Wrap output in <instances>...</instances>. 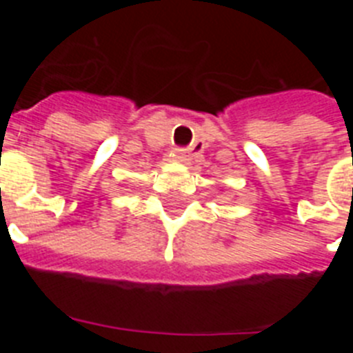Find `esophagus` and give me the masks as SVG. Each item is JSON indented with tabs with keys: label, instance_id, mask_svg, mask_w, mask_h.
Returning a JSON list of instances; mask_svg holds the SVG:
<instances>
[{
	"label": "esophagus",
	"instance_id": "obj_1",
	"mask_svg": "<svg viewBox=\"0 0 353 353\" xmlns=\"http://www.w3.org/2000/svg\"><path fill=\"white\" fill-rule=\"evenodd\" d=\"M185 152L183 150H174L173 152V159H176V161H185Z\"/></svg>",
	"mask_w": 353,
	"mask_h": 353
}]
</instances>
